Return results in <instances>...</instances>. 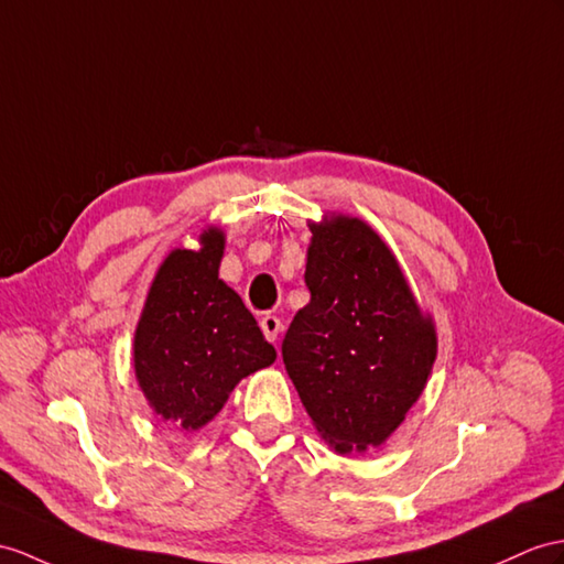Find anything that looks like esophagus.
<instances>
[{"instance_id":"1","label":"esophagus","mask_w":564,"mask_h":564,"mask_svg":"<svg viewBox=\"0 0 564 564\" xmlns=\"http://www.w3.org/2000/svg\"><path fill=\"white\" fill-rule=\"evenodd\" d=\"M260 329H263V335H265L268 341H278L282 323H280L278 315L268 313V315H263V318H260Z\"/></svg>"}]
</instances>
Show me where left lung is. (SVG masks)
Masks as SVG:
<instances>
[{
	"label": "left lung",
	"instance_id": "8db88e82",
	"mask_svg": "<svg viewBox=\"0 0 564 564\" xmlns=\"http://www.w3.org/2000/svg\"><path fill=\"white\" fill-rule=\"evenodd\" d=\"M311 301L282 339V359L315 429L339 455L388 441L423 392L435 329L392 251L366 223L313 225Z\"/></svg>",
	"mask_w": 564,
	"mask_h": 564
}]
</instances>
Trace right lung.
I'll return each instance as SVG.
<instances>
[{
    "label": "right lung",
    "mask_w": 564,
    "mask_h": 564,
    "mask_svg": "<svg viewBox=\"0 0 564 564\" xmlns=\"http://www.w3.org/2000/svg\"><path fill=\"white\" fill-rule=\"evenodd\" d=\"M223 249V231L208 229L198 251H172L135 327L139 386L155 414L184 431H198L241 378L278 359L241 296L217 278Z\"/></svg>",
    "instance_id": "right-lung-1"
}]
</instances>
